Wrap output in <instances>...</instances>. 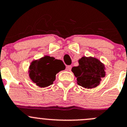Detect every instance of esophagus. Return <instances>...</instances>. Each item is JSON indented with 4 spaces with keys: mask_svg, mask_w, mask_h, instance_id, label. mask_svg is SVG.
I'll return each instance as SVG.
<instances>
[{
    "mask_svg": "<svg viewBox=\"0 0 127 127\" xmlns=\"http://www.w3.org/2000/svg\"><path fill=\"white\" fill-rule=\"evenodd\" d=\"M71 67H72V66H70V65H69V66H67V67H66V70L70 71L71 70Z\"/></svg>",
    "mask_w": 127,
    "mask_h": 127,
    "instance_id": "34e87169",
    "label": "esophagus"
}]
</instances>
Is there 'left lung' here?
<instances>
[{
    "instance_id": "8db88e82",
    "label": "left lung",
    "mask_w": 127,
    "mask_h": 127,
    "mask_svg": "<svg viewBox=\"0 0 127 127\" xmlns=\"http://www.w3.org/2000/svg\"><path fill=\"white\" fill-rule=\"evenodd\" d=\"M79 66L72 67V72L77 78V83L85 88H93L99 85L101 78L105 76V66L93 57L83 56L79 61Z\"/></svg>"
}]
</instances>
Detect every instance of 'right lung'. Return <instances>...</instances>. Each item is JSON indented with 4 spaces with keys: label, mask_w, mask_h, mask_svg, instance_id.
I'll use <instances>...</instances> for the list:
<instances>
[{
    "label": "right lung",
    "mask_w": 127,
    "mask_h": 127,
    "mask_svg": "<svg viewBox=\"0 0 127 127\" xmlns=\"http://www.w3.org/2000/svg\"><path fill=\"white\" fill-rule=\"evenodd\" d=\"M65 67L61 60L45 56L31 63L29 66V77L37 86L44 88L52 85L57 73L64 70Z\"/></svg>",
    "instance_id": "obj_1"
}]
</instances>
